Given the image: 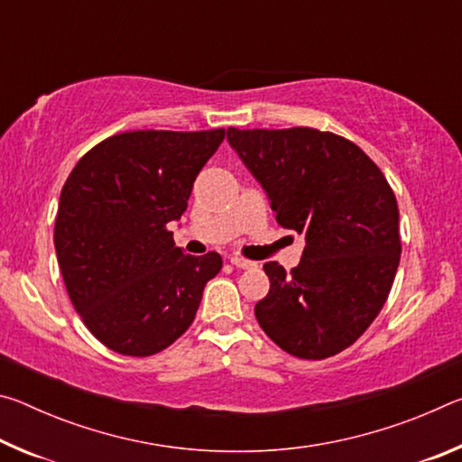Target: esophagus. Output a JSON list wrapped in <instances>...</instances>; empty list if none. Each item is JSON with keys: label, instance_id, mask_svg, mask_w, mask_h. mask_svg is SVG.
Listing matches in <instances>:
<instances>
[{"label": "esophagus", "instance_id": "34e87169", "mask_svg": "<svg viewBox=\"0 0 462 462\" xmlns=\"http://www.w3.org/2000/svg\"><path fill=\"white\" fill-rule=\"evenodd\" d=\"M230 263H232L236 269H253V267H254L253 261H248V259H245V256H238V254L230 256Z\"/></svg>", "mask_w": 462, "mask_h": 462}]
</instances>
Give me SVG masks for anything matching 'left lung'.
Returning a JSON list of instances; mask_svg holds the SVG:
<instances>
[{
    "label": "left lung",
    "mask_w": 462,
    "mask_h": 462,
    "mask_svg": "<svg viewBox=\"0 0 462 462\" xmlns=\"http://www.w3.org/2000/svg\"><path fill=\"white\" fill-rule=\"evenodd\" d=\"M271 199L277 222L306 236L287 273L264 264L271 289L254 306L285 353L322 361L348 348L379 316L402 256L400 209L381 169L355 143L316 128H228Z\"/></svg>",
    "instance_id": "left-lung-1"
}]
</instances>
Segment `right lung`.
<instances>
[{
    "mask_svg": "<svg viewBox=\"0 0 462 462\" xmlns=\"http://www.w3.org/2000/svg\"><path fill=\"white\" fill-rule=\"evenodd\" d=\"M224 136V128L122 132L85 152L62 185L59 267L83 324L114 353L151 356L171 346L220 273V254H185L167 226L187 209Z\"/></svg>",
    "mask_w": 462,
    "mask_h": 462,
    "instance_id": "right-lung-1",
    "label": "right lung"
}]
</instances>
